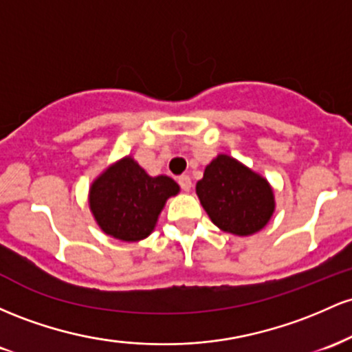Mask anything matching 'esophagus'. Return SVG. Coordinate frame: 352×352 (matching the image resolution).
Segmentation results:
<instances>
[{"mask_svg":"<svg viewBox=\"0 0 352 352\" xmlns=\"http://www.w3.org/2000/svg\"><path fill=\"white\" fill-rule=\"evenodd\" d=\"M177 183H179V186L183 191H191V177H189L188 175H181L179 177H177Z\"/></svg>","mask_w":352,"mask_h":352,"instance_id":"obj_1","label":"esophagus"}]
</instances>
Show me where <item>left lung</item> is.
Wrapping results in <instances>:
<instances>
[{"instance_id": "8db88e82", "label": "left lung", "mask_w": 352, "mask_h": 352, "mask_svg": "<svg viewBox=\"0 0 352 352\" xmlns=\"http://www.w3.org/2000/svg\"><path fill=\"white\" fill-rule=\"evenodd\" d=\"M196 192L212 223L231 234L258 232L274 211V196L267 181L226 155L206 166Z\"/></svg>"}]
</instances>
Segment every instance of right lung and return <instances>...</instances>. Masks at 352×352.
<instances>
[{"label":"right lung","mask_w":352,"mask_h":352,"mask_svg":"<svg viewBox=\"0 0 352 352\" xmlns=\"http://www.w3.org/2000/svg\"><path fill=\"white\" fill-rule=\"evenodd\" d=\"M179 192L168 176L151 177L131 157L106 169L93 183L89 208L106 234L121 241L148 238L166 199Z\"/></svg>","instance_id":"add662e5"}]
</instances>
